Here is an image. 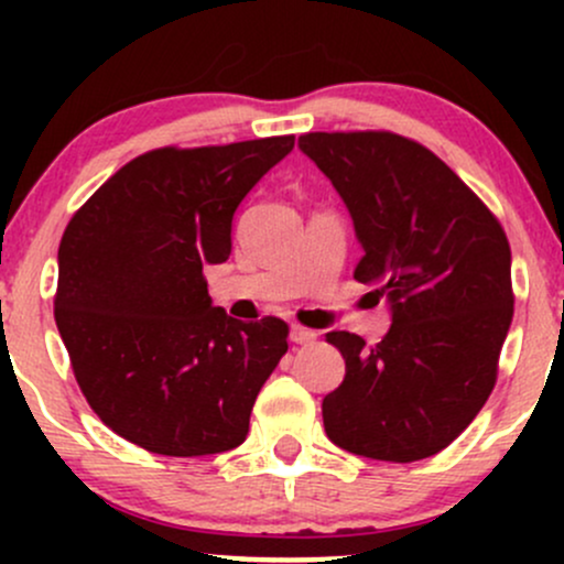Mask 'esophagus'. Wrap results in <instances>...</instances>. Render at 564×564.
<instances>
[{"instance_id":"34e87169","label":"esophagus","mask_w":564,"mask_h":564,"mask_svg":"<svg viewBox=\"0 0 564 564\" xmlns=\"http://www.w3.org/2000/svg\"><path fill=\"white\" fill-rule=\"evenodd\" d=\"M315 332H310V328H304V326H291V341H294V345H310V341H315Z\"/></svg>"}]
</instances>
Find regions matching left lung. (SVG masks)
<instances>
[{
	"label": "left lung",
	"instance_id": "obj_1",
	"mask_svg": "<svg viewBox=\"0 0 564 564\" xmlns=\"http://www.w3.org/2000/svg\"><path fill=\"white\" fill-rule=\"evenodd\" d=\"M364 246L355 281L392 307L379 345L332 332L345 381L323 398L332 443L377 462L435 456L494 392L507 339L511 249L494 212L422 142L394 132H307Z\"/></svg>",
	"mask_w": 564,
	"mask_h": 564
}]
</instances>
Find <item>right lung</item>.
<instances>
[{
	"mask_svg": "<svg viewBox=\"0 0 564 564\" xmlns=\"http://www.w3.org/2000/svg\"><path fill=\"white\" fill-rule=\"evenodd\" d=\"M291 148L294 134L156 148L70 217L57 249V332L89 408L129 443L209 456L246 440L289 326L212 307L204 268L228 260L238 204Z\"/></svg>",
	"mask_w": 564,
	"mask_h": 564,
	"instance_id": "obj_1",
	"label": "right lung"
}]
</instances>
